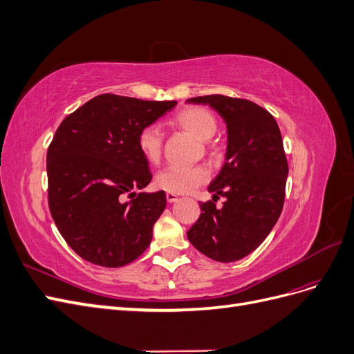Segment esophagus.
I'll list each match as a JSON object with an SVG mask.
<instances>
[{"label": "esophagus", "instance_id": "34e87169", "mask_svg": "<svg viewBox=\"0 0 354 354\" xmlns=\"http://www.w3.org/2000/svg\"><path fill=\"white\" fill-rule=\"evenodd\" d=\"M167 201H168L169 203L177 202V201H178V196H177L176 194H167Z\"/></svg>", "mask_w": 354, "mask_h": 354}]
</instances>
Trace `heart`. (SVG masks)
<instances>
[{"label":"heart","instance_id":"heart-1","mask_svg":"<svg viewBox=\"0 0 354 354\" xmlns=\"http://www.w3.org/2000/svg\"><path fill=\"white\" fill-rule=\"evenodd\" d=\"M178 125L185 128L192 136L199 140H208L217 131V120L208 109L186 108L180 111L176 116ZM138 149L149 162H158L162 155L164 131L158 124L146 125L138 134ZM209 173L205 167H167L156 174V186L168 194L185 195L194 192L196 187L205 183Z\"/></svg>","mask_w":354,"mask_h":354}]
</instances>
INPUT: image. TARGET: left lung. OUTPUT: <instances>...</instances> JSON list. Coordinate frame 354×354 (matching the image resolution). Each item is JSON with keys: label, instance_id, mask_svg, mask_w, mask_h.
I'll use <instances>...</instances> for the list:
<instances>
[{"label": "left lung", "instance_id": "left-lung-1", "mask_svg": "<svg viewBox=\"0 0 354 354\" xmlns=\"http://www.w3.org/2000/svg\"><path fill=\"white\" fill-rule=\"evenodd\" d=\"M187 103L208 104L226 122V159L208 192L218 210L201 202V216L187 232L195 248L220 263L238 261L255 251L272 232L283 208L288 162L274 118L250 100L221 94L201 95Z\"/></svg>", "mask_w": 354, "mask_h": 354}]
</instances>
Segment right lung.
Returning <instances> with one entry per match:
<instances>
[{"mask_svg":"<svg viewBox=\"0 0 354 354\" xmlns=\"http://www.w3.org/2000/svg\"><path fill=\"white\" fill-rule=\"evenodd\" d=\"M176 104L100 94L59 125L47 152L48 205L63 239L84 260L121 267L151 245L165 192L127 203L123 195L151 183L138 134Z\"/></svg>","mask_w":354,"mask_h":354,"instance_id":"add662e5","label":"right lung"}]
</instances>
